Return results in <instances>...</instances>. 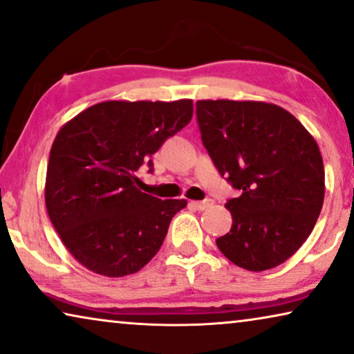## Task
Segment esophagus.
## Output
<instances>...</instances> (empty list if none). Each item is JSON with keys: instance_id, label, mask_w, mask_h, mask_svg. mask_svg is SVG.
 Wrapping results in <instances>:
<instances>
[{"instance_id": "obj_1", "label": "esophagus", "mask_w": 354, "mask_h": 354, "mask_svg": "<svg viewBox=\"0 0 354 354\" xmlns=\"http://www.w3.org/2000/svg\"><path fill=\"white\" fill-rule=\"evenodd\" d=\"M189 206L198 209V211H204V209L212 206V201L211 199H206V201H189Z\"/></svg>"}]
</instances>
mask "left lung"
Returning <instances> with one entry per match:
<instances>
[{
    "label": "left lung",
    "instance_id": "8db88e82",
    "mask_svg": "<svg viewBox=\"0 0 354 354\" xmlns=\"http://www.w3.org/2000/svg\"><path fill=\"white\" fill-rule=\"evenodd\" d=\"M201 139L218 172L239 189L227 207L232 230L215 239L234 265L274 268L313 232L324 203V165L315 137L283 106L198 100Z\"/></svg>",
    "mask_w": 354,
    "mask_h": 354
}]
</instances>
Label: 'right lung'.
Masks as SVG:
<instances>
[{"mask_svg": "<svg viewBox=\"0 0 354 354\" xmlns=\"http://www.w3.org/2000/svg\"><path fill=\"white\" fill-rule=\"evenodd\" d=\"M193 118V100H106L71 118L50 148L44 201L68 252L92 273L121 278L160 250L185 199L142 193L136 176Z\"/></svg>", "mask_w": 354, "mask_h": 354, "instance_id": "add662e5", "label": "right lung"}]
</instances>
